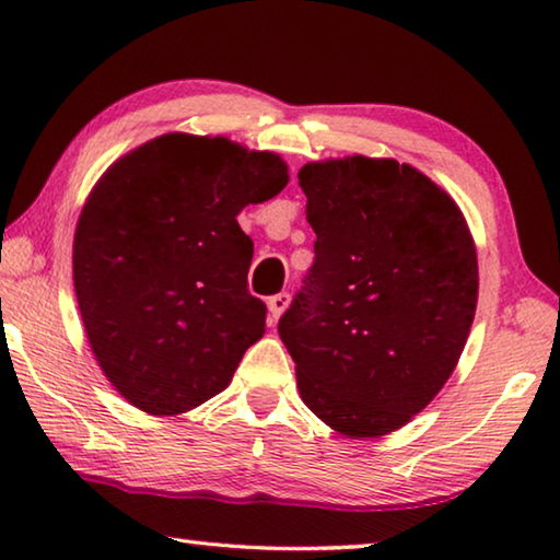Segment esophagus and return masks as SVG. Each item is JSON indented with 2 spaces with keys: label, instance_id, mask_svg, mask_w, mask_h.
<instances>
[{
  "label": "esophagus",
  "instance_id": "1",
  "mask_svg": "<svg viewBox=\"0 0 560 560\" xmlns=\"http://www.w3.org/2000/svg\"><path fill=\"white\" fill-rule=\"evenodd\" d=\"M288 305H290V295H288V292H280V295H272V298L268 300L270 322H278L282 312L288 310Z\"/></svg>",
  "mask_w": 560,
  "mask_h": 560
}]
</instances>
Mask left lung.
Wrapping results in <instances>:
<instances>
[{"label": "left lung", "instance_id": "8db88e82", "mask_svg": "<svg viewBox=\"0 0 560 560\" xmlns=\"http://www.w3.org/2000/svg\"><path fill=\"white\" fill-rule=\"evenodd\" d=\"M317 233L280 339L305 406L347 438L404 428L453 374L472 327L477 250L457 203L396 160L298 174Z\"/></svg>", "mask_w": 560, "mask_h": 560}]
</instances>
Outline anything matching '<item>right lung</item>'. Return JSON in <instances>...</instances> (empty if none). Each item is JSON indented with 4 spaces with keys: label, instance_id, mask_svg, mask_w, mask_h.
<instances>
[{
    "label": "right lung",
    "instance_id": "right-lung-1",
    "mask_svg": "<svg viewBox=\"0 0 560 560\" xmlns=\"http://www.w3.org/2000/svg\"><path fill=\"white\" fill-rule=\"evenodd\" d=\"M288 179L272 152L170 132L93 186L73 238L78 310L103 374L135 408L201 406L265 335L268 310L248 292L253 241L235 215Z\"/></svg>",
    "mask_w": 560,
    "mask_h": 560
}]
</instances>
